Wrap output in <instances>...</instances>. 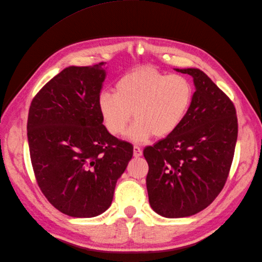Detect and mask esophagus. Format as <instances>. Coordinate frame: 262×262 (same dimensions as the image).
<instances>
[{"label": "esophagus", "mask_w": 262, "mask_h": 262, "mask_svg": "<svg viewBox=\"0 0 262 262\" xmlns=\"http://www.w3.org/2000/svg\"><path fill=\"white\" fill-rule=\"evenodd\" d=\"M133 155H134V157H140L141 155H142V149H141V147H139V146H134L133 147Z\"/></svg>", "instance_id": "esophagus-1"}]
</instances>
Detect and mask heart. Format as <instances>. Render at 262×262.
Instances as JSON below:
<instances>
[{
	"label": "heart",
	"mask_w": 262,
	"mask_h": 262,
	"mask_svg": "<svg viewBox=\"0 0 262 262\" xmlns=\"http://www.w3.org/2000/svg\"><path fill=\"white\" fill-rule=\"evenodd\" d=\"M191 101L192 87L185 76L140 68L116 83L115 94L99 95L98 112L107 131L116 137L124 133L133 114L136 122L128 138L140 143L154 134L165 138L175 132Z\"/></svg>",
	"instance_id": "b5f03b06"
}]
</instances>
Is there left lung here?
Returning <instances> with one entry per match:
<instances>
[{
  "label": "left lung",
  "mask_w": 262,
  "mask_h": 262,
  "mask_svg": "<svg viewBox=\"0 0 262 262\" xmlns=\"http://www.w3.org/2000/svg\"><path fill=\"white\" fill-rule=\"evenodd\" d=\"M175 70L193 78L191 105L175 132L143 150L150 208L169 219L193 215L219 195L238 133L234 104L211 78L195 68Z\"/></svg>",
  "instance_id": "8db88e82"
}]
</instances>
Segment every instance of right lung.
<instances>
[{"label": "right lung", "mask_w": 262, "mask_h": 262, "mask_svg": "<svg viewBox=\"0 0 262 262\" xmlns=\"http://www.w3.org/2000/svg\"><path fill=\"white\" fill-rule=\"evenodd\" d=\"M105 78L104 62L66 68L29 108L27 138L38 186L72 217H94L110 207L133 155L132 145L102 124L98 97Z\"/></svg>", "instance_id": "1"}]
</instances>
